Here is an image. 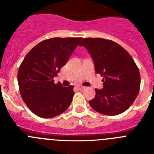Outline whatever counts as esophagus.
Returning a JSON list of instances; mask_svg holds the SVG:
<instances>
[{"instance_id": "obj_1", "label": "esophagus", "mask_w": 154, "mask_h": 154, "mask_svg": "<svg viewBox=\"0 0 154 154\" xmlns=\"http://www.w3.org/2000/svg\"><path fill=\"white\" fill-rule=\"evenodd\" d=\"M76 88H77L78 89H79V90H83V89H85V87L82 86V85H77V86H76Z\"/></svg>"}]
</instances>
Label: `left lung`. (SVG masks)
Returning <instances> with one entry per match:
<instances>
[{
	"mask_svg": "<svg viewBox=\"0 0 154 154\" xmlns=\"http://www.w3.org/2000/svg\"><path fill=\"white\" fill-rule=\"evenodd\" d=\"M93 59L95 71L103 76V89L96 90L89 102L94 110L107 116L125 112L137 98L140 75L131 55L116 42L85 38L81 42Z\"/></svg>",
	"mask_w": 154,
	"mask_h": 154,
	"instance_id": "obj_1",
	"label": "left lung"
}]
</instances>
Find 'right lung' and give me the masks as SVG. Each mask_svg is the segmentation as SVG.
I'll return each mask as SVG.
<instances>
[{"label": "right lung", "instance_id": "1", "mask_svg": "<svg viewBox=\"0 0 154 154\" xmlns=\"http://www.w3.org/2000/svg\"><path fill=\"white\" fill-rule=\"evenodd\" d=\"M82 38H53L41 42L24 57L17 72L19 90L31 112L42 118H52L70 106L73 85L54 83L61 68Z\"/></svg>", "mask_w": 154, "mask_h": 154}]
</instances>
